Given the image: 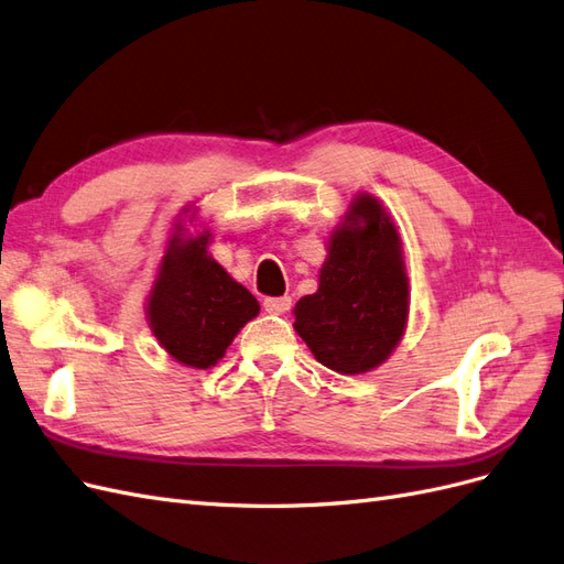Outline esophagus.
Segmentation results:
<instances>
[{
  "label": "esophagus",
  "mask_w": 564,
  "mask_h": 564,
  "mask_svg": "<svg viewBox=\"0 0 564 564\" xmlns=\"http://www.w3.org/2000/svg\"><path fill=\"white\" fill-rule=\"evenodd\" d=\"M263 308L270 315H284L289 308H292V299L289 296H278V299H265Z\"/></svg>",
  "instance_id": "34e87169"
}]
</instances>
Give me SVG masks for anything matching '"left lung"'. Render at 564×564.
Returning <instances> with one entry per match:
<instances>
[{"label": "left lung", "mask_w": 564, "mask_h": 564, "mask_svg": "<svg viewBox=\"0 0 564 564\" xmlns=\"http://www.w3.org/2000/svg\"><path fill=\"white\" fill-rule=\"evenodd\" d=\"M317 280V292L294 305V329L315 360L348 377L381 367L409 319L402 240L381 199L352 197Z\"/></svg>", "instance_id": "1"}]
</instances>
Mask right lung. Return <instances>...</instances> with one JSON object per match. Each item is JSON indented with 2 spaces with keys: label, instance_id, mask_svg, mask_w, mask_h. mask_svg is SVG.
Listing matches in <instances>:
<instances>
[{
  "label": "right lung",
  "instance_id": "add662e5",
  "mask_svg": "<svg viewBox=\"0 0 564 564\" xmlns=\"http://www.w3.org/2000/svg\"><path fill=\"white\" fill-rule=\"evenodd\" d=\"M195 216L197 207H185L169 232L145 299V317L172 360L191 369H209L245 324L259 315L261 305L212 259L209 226H195V232L187 228Z\"/></svg>",
  "mask_w": 564,
  "mask_h": 564
}]
</instances>
